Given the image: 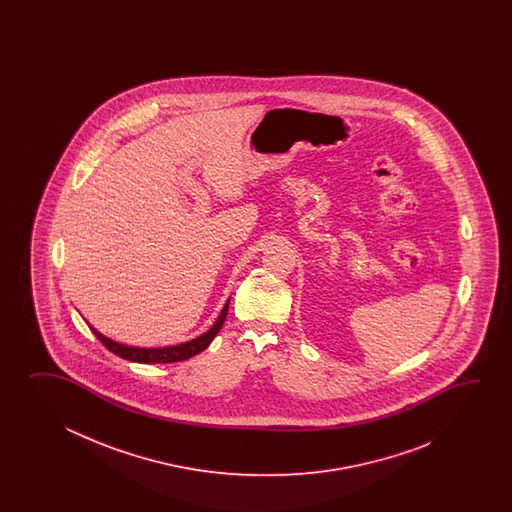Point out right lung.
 Instances as JSON below:
<instances>
[{
  "label": "right lung",
  "mask_w": 512,
  "mask_h": 512,
  "mask_svg": "<svg viewBox=\"0 0 512 512\" xmlns=\"http://www.w3.org/2000/svg\"><path fill=\"white\" fill-rule=\"evenodd\" d=\"M229 302L223 305L221 313H219L218 320L214 322V326L208 329L207 333L199 335L194 340H188L183 344H177V346H166V348H135V346H126V344H120L115 342L111 338L104 337L100 331H97L95 327L89 324V329L93 331V335L106 346V348L119 355L120 359L131 360V362H141V364H168V362H181V360L190 359L197 353H201L203 349H207L210 346V342L216 338L219 333V329L223 326L225 318H227V311H229Z\"/></svg>",
  "instance_id": "right-lung-1"
}]
</instances>
